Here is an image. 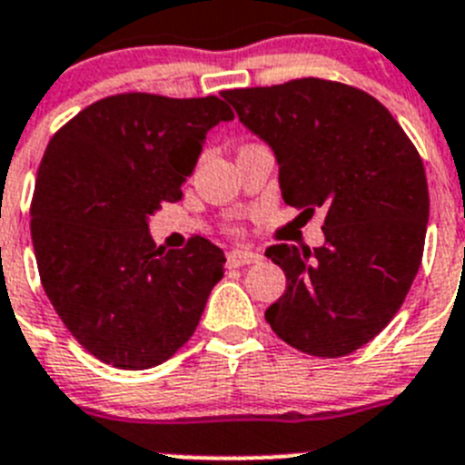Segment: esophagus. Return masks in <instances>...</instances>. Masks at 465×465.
Wrapping results in <instances>:
<instances>
[{"mask_svg":"<svg viewBox=\"0 0 465 465\" xmlns=\"http://www.w3.org/2000/svg\"><path fill=\"white\" fill-rule=\"evenodd\" d=\"M227 259L232 266H248V263L262 262V254L252 252V250H229Z\"/></svg>","mask_w":465,"mask_h":465,"instance_id":"34e87169","label":"esophagus"}]
</instances>
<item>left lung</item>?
Masks as SVG:
<instances>
[{"mask_svg": "<svg viewBox=\"0 0 465 465\" xmlns=\"http://www.w3.org/2000/svg\"><path fill=\"white\" fill-rule=\"evenodd\" d=\"M223 97L273 148L284 203L326 211L322 248L266 250L287 278L266 322L301 352L345 357L391 322L420 271L429 223L420 153L378 99L345 83L296 78Z\"/></svg>", "mask_w": 465, "mask_h": 465, "instance_id": "left-lung-1", "label": "left lung"}]
</instances>
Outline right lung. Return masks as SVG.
<instances>
[{"instance_id":"1","label":"right lung","mask_w":465,"mask_h":465,"mask_svg":"<svg viewBox=\"0 0 465 465\" xmlns=\"http://www.w3.org/2000/svg\"><path fill=\"white\" fill-rule=\"evenodd\" d=\"M232 118L220 97L124 92L50 139L29 208L36 266L60 320L99 361L143 371L194 333L227 259L202 236L157 248L148 215L181 199L206 132Z\"/></svg>"}]
</instances>
